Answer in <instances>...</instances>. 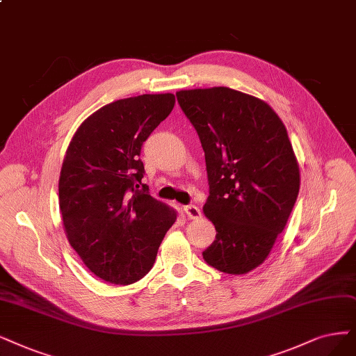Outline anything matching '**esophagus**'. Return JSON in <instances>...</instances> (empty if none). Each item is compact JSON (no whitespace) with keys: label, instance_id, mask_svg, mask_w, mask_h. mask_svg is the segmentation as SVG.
I'll use <instances>...</instances> for the list:
<instances>
[{"label":"esophagus","instance_id":"34e87169","mask_svg":"<svg viewBox=\"0 0 356 356\" xmlns=\"http://www.w3.org/2000/svg\"><path fill=\"white\" fill-rule=\"evenodd\" d=\"M183 211L191 218V220H198L201 218V209L196 205H186L183 207Z\"/></svg>","mask_w":356,"mask_h":356}]
</instances>
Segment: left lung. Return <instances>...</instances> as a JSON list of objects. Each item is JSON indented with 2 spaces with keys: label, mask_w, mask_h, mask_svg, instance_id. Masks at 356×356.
<instances>
[{
  "label": "left lung",
  "mask_w": 356,
  "mask_h": 356,
  "mask_svg": "<svg viewBox=\"0 0 356 356\" xmlns=\"http://www.w3.org/2000/svg\"><path fill=\"white\" fill-rule=\"evenodd\" d=\"M205 152V217L216 241L207 264L246 274L270 255L296 202L300 173L280 117L262 99L226 86L176 92Z\"/></svg>",
  "instance_id": "1"
}]
</instances>
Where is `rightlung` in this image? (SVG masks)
Here are the masks:
<instances>
[{"label":"right lung","mask_w":356,"mask_h":356,"mask_svg":"<svg viewBox=\"0 0 356 356\" xmlns=\"http://www.w3.org/2000/svg\"><path fill=\"white\" fill-rule=\"evenodd\" d=\"M173 94L117 99L77 127L65 151L58 204L64 233L90 273L131 284L152 268L177 213L148 195L142 143L168 117Z\"/></svg>","instance_id":"1"}]
</instances>
